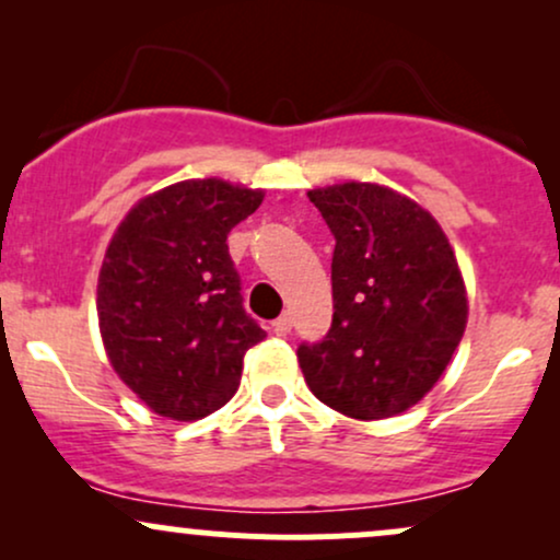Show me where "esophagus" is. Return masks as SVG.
I'll return each mask as SVG.
<instances>
[{
  "label": "esophagus",
  "instance_id": "34e87169",
  "mask_svg": "<svg viewBox=\"0 0 560 560\" xmlns=\"http://www.w3.org/2000/svg\"><path fill=\"white\" fill-rule=\"evenodd\" d=\"M273 331L279 334V337H287L289 331H292V316L289 313H284V316H279L273 320Z\"/></svg>",
  "mask_w": 560,
  "mask_h": 560
}]
</instances>
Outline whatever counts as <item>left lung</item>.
<instances>
[{"instance_id":"8db88e82","label":"left lung","mask_w":560,"mask_h":560,"mask_svg":"<svg viewBox=\"0 0 560 560\" xmlns=\"http://www.w3.org/2000/svg\"><path fill=\"white\" fill-rule=\"evenodd\" d=\"M334 234L331 329L298 361L320 402L361 421L416 405L464 337L468 302L445 231L378 184L307 191Z\"/></svg>"}]
</instances>
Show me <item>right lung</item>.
Returning a JSON list of instances; mask_svg holds the SVG:
<instances>
[{
	"label": "right lung",
	"instance_id": "add662e5",
	"mask_svg": "<svg viewBox=\"0 0 560 560\" xmlns=\"http://www.w3.org/2000/svg\"><path fill=\"white\" fill-rule=\"evenodd\" d=\"M260 202V189L191 178L141 199L115 231L96 284L102 342L158 416L197 421L223 408L244 352L266 339L226 244Z\"/></svg>",
	"mask_w": 560,
	"mask_h": 560
}]
</instances>
